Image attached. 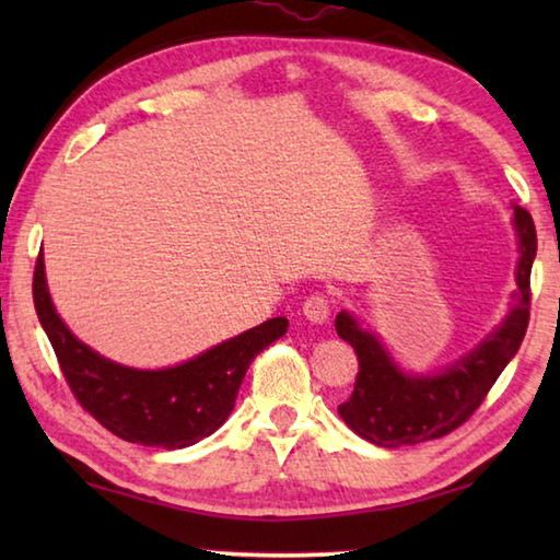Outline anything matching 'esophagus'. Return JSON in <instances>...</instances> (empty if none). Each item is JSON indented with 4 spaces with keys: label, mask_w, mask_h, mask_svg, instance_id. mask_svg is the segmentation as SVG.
Wrapping results in <instances>:
<instances>
[{
    "label": "esophagus",
    "mask_w": 560,
    "mask_h": 560,
    "mask_svg": "<svg viewBox=\"0 0 560 560\" xmlns=\"http://www.w3.org/2000/svg\"><path fill=\"white\" fill-rule=\"evenodd\" d=\"M303 316L314 320V324H326L330 316L328 296H324V293H311V296L303 301Z\"/></svg>",
    "instance_id": "obj_1"
}]
</instances>
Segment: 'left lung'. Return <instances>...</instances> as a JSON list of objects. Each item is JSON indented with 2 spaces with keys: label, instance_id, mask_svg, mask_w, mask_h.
Segmentation results:
<instances>
[{
  "label": "left lung",
  "instance_id": "1",
  "mask_svg": "<svg viewBox=\"0 0 560 560\" xmlns=\"http://www.w3.org/2000/svg\"><path fill=\"white\" fill-rule=\"evenodd\" d=\"M518 232V267L514 306L494 334L471 353L438 375L402 373L387 355L381 340L358 326L340 311L336 330L358 355L353 395L338 405V415L360 438L377 447H405L440 440L469 420L485 402L509 360L516 355L528 328L530 311V264L536 257V226L524 207H514Z\"/></svg>",
  "mask_w": 560,
  "mask_h": 560
}]
</instances>
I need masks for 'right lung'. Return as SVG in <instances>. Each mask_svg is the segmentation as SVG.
Here are the masks:
<instances>
[{"label":"right lung","mask_w":560,"mask_h":560,"mask_svg":"<svg viewBox=\"0 0 560 560\" xmlns=\"http://www.w3.org/2000/svg\"><path fill=\"white\" fill-rule=\"evenodd\" d=\"M34 308L83 410L120 440L163 450L189 447L222 428L246 368L289 328L283 316L269 318L187 363L136 371L98 355L63 326L46 289L42 254L34 269Z\"/></svg>","instance_id":"add662e5"}]
</instances>
